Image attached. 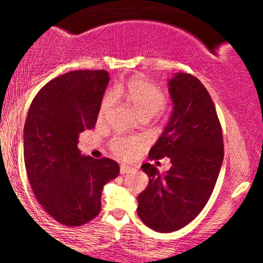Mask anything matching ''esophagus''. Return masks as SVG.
Masks as SVG:
<instances>
[{"instance_id":"1","label":"esophagus","mask_w":263,"mask_h":263,"mask_svg":"<svg viewBox=\"0 0 263 263\" xmlns=\"http://www.w3.org/2000/svg\"><path fill=\"white\" fill-rule=\"evenodd\" d=\"M134 170H135L134 167L128 166V165H121V167H120V172H121V175H127V174H130V172H133Z\"/></svg>"}]
</instances>
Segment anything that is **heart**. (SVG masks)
<instances>
[{
	"label": "heart",
	"instance_id": "obj_1",
	"mask_svg": "<svg viewBox=\"0 0 263 263\" xmlns=\"http://www.w3.org/2000/svg\"><path fill=\"white\" fill-rule=\"evenodd\" d=\"M115 98L123 99L133 107L140 118L152 117L163 109L166 103V96L156 85L140 78L130 79L125 84H118L114 87L112 95H106L99 110V118L105 116L107 110L112 106ZM140 147V141L135 138L118 136L111 142V149L122 158H129Z\"/></svg>",
	"mask_w": 263,
	"mask_h": 263
}]
</instances>
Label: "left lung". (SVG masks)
<instances>
[{
    "label": "left lung",
    "instance_id": "1",
    "mask_svg": "<svg viewBox=\"0 0 263 263\" xmlns=\"http://www.w3.org/2000/svg\"><path fill=\"white\" fill-rule=\"evenodd\" d=\"M167 87L172 112L148 157L170 158L171 167L160 174L153 165L143 164L149 182L138 196L140 219L161 233L177 231L199 215L224 159L220 122L206 87L185 73L174 74Z\"/></svg>",
    "mask_w": 263,
    "mask_h": 263
}]
</instances>
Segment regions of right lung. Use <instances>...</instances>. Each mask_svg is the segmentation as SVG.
I'll return each mask as SVG.
<instances>
[{"label": "right lung", "instance_id": "right-lung-1", "mask_svg": "<svg viewBox=\"0 0 263 263\" xmlns=\"http://www.w3.org/2000/svg\"><path fill=\"white\" fill-rule=\"evenodd\" d=\"M110 78L106 70H73L34 97L24 127V159L35 199L61 224L80 226L102 208V192L120 174L109 158L82 156L79 135L96 125Z\"/></svg>", "mask_w": 263, "mask_h": 263}]
</instances>
